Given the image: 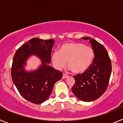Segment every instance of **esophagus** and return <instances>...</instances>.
I'll list each match as a JSON object with an SVG mask.
<instances>
[{
    "label": "esophagus",
    "instance_id": "esophagus-1",
    "mask_svg": "<svg viewBox=\"0 0 123 123\" xmlns=\"http://www.w3.org/2000/svg\"><path fill=\"white\" fill-rule=\"evenodd\" d=\"M68 77H69V76L66 74L63 73V79H65V78H68Z\"/></svg>",
    "mask_w": 123,
    "mask_h": 123
}]
</instances>
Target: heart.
Masks as SVG:
<instances>
[{"label": "heart", "instance_id": "obj_1", "mask_svg": "<svg viewBox=\"0 0 123 123\" xmlns=\"http://www.w3.org/2000/svg\"><path fill=\"white\" fill-rule=\"evenodd\" d=\"M94 58L93 49L79 42L65 43L61 45L59 52H54L52 56V63L56 69L65 68L68 61V67L75 74L87 71Z\"/></svg>", "mask_w": 123, "mask_h": 123}]
</instances>
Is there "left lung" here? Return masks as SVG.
<instances>
[{"label": "left lung", "mask_w": 123, "mask_h": 123, "mask_svg": "<svg viewBox=\"0 0 123 123\" xmlns=\"http://www.w3.org/2000/svg\"><path fill=\"white\" fill-rule=\"evenodd\" d=\"M82 39L89 40L95 57L87 71L74 76L75 83L72 92L79 100L91 102L99 98L108 87L111 73V63L104 45L89 37Z\"/></svg>", "instance_id": "8db88e82"}]
</instances>
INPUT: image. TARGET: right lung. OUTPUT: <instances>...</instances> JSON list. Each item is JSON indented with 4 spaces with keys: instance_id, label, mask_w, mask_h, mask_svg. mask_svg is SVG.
Here are the masks:
<instances>
[{
    "instance_id": "right-lung-1",
    "label": "right lung",
    "mask_w": 123,
    "mask_h": 123,
    "mask_svg": "<svg viewBox=\"0 0 123 123\" xmlns=\"http://www.w3.org/2000/svg\"><path fill=\"white\" fill-rule=\"evenodd\" d=\"M54 42V39L32 38L21 45L13 56L11 69L13 82L21 96L33 104L45 102L55 82L63 76L62 73L48 65L51 62ZM33 55L41 59L42 65L36 70L26 72L24 66L29 56Z\"/></svg>"
}]
</instances>
